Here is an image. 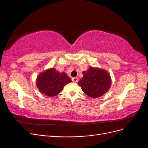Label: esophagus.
<instances>
[{
  "label": "esophagus",
  "instance_id": "34e87169",
  "mask_svg": "<svg viewBox=\"0 0 148 148\" xmlns=\"http://www.w3.org/2000/svg\"><path fill=\"white\" fill-rule=\"evenodd\" d=\"M72 81L75 83H77L78 81V78L77 77H73V78H72Z\"/></svg>",
  "mask_w": 148,
  "mask_h": 148
}]
</instances>
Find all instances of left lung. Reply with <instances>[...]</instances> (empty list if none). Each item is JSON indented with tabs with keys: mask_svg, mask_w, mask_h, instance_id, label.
Here are the masks:
<instances>
[{
	"mask_svg": "<svg viewBox=\"0 0 148 148\" xmlns=\"http://www.w3.org/2000/svg\"><path fill=\"white\" fill-rule=\"evenodd\" d=\"M83 77L78 82L83 91L88 96L96 98L109 90L111 84L110 75L104 70L89 67L83 72Z\"/></svg>",
	"mask_w": 148,
	"mask_h": 148,
	"instance_id": "1",
	"label": "left lung"
}]
</instances>
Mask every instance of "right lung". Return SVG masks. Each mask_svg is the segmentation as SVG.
<instances>
[{"label":"right lung","instance_id":"obj_1","mask_svg":"<svg viewBox=\"0 0 148 148\" xmlns=\"http://www.w3.org/2000/svg\"><path fill=\"white\" fill-rule=\"evenodd\" d=\"M71 79L65 72H59L55 69H49L40 74L36 82L40 92L48 96H55L59 94L65 84Z\"/></svg>","mask_w":148,"mask_h":148}]
</instances>
